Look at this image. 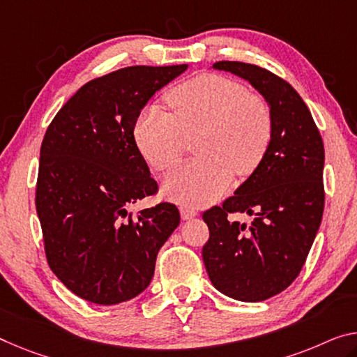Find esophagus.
Here are the masks:
<instances>
[{"instance_id": "1", "label": "esophagus", "mask_w": 357, "mask_h": 357, "mask_svg": "<svg viewBox=\"0 0 357 357\" xmlns=\"http://www.w3.org/2000/svg\"><path fill=\"white\" fill-rule=\"evenodd\" d=\"M180 215H182L183 220H191L197 215V212L190 206H180Z\"/></svg>"}]
</instances>
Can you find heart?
I'll use <instances>...</instances> for the list:
<instances>
[{"instance_id":"1","label":"heart","mask_w":357,"mask_h":357,"mask_svg":"<svg viewBox=\"0 0 357 357\" xmlns=\"http://www.w3.org/2000/svg\"><path fill=\"white\" fill-rule=\"evenodd\" d=\"M172 113L146 105L134 124V140L158 172L171 171L195 139L193 161L164 180L167 197L206 206L238 177H249L265 160L273 139V114L260 96L218 75H199L167 94Z\"/></svg>"}]
</instances>
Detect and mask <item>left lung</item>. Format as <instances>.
<instances>
[{
  "label": "left lung",
  "instance_id": "8db88e82",
  "mask_svg": "<svg viewBox=\"0 0 357 357\" xmlns=\"http://www.w3.org/2000/svg\"><path fill=\"white\" fill-rule=\"evenodd\" d=\"M255 87L273 114V139L260 167L222 206L202 213L209 241L202 248L211 282L239 301L281 294L298 276L324 212V144L303 98L287 81L244 62L213 63ZM236 211L256 218L229 221Z\"/></svg>",
  "mask_w": 357,
  "mask_h": 357
}]
</instances>
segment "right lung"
I'll return each mask as SVG.
<instances>
[{"label": "right lung", "instance_id": "add662e5", "mask_svg": "<svg viewBox=\"0 0 357 357\" xmlns=\"http://www.w3.org/2000/svg\"><path fill=\"white\" fill-rule=\"evenodd\" d=\"M188 65L128 67L86 83L59 109L40 151L36 212L46 259L78 297L116 305L144 292L180 223L171 202L129 212L158 191L134 124L156 91Z\"/></svg>", "mask_w": 357, "mask_h": 357}]
</instances>
